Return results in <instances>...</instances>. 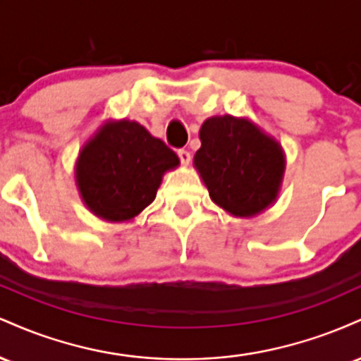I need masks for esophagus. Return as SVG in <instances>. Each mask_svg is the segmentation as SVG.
I'll use <instances>...</instances> for the list:
<instances>
[{
  "mask_svg": "<svg viewBox=\"0 0 361 361\" xmlns=\"http://www.w3.org/2000/svg\"><path fill=\"white\" fill-rule=\"evenodd\" d=\"M178 157H180V161L183 166H188L190 161H192V156H190V152L185 151V149H180V151H178Z\"/></svg>",
  "mask_w": 361,
  "mask_h": 361,
  "instance_id": "1",
  "label": "esophagus"
}]
</instances>
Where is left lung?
<instances>
[{"label":"left lung","mask_w":361,"mask_h":361,"mask_svg":"<svg viewBox=\"0 0 361 361\" xmlns=\"http://www.w3.org/2000/svg\"><path fill=\"white\" fill-rule=\"evenodd\" d=\"M193 166L215 205L234 217H255L275 204L285 152L273 135L246 117L215 115L202 123Z\"/></svg>","instance_id":"8db88e82"}]
</instances>
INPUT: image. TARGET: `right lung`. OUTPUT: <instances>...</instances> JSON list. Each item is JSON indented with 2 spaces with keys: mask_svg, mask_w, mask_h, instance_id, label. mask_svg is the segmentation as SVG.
Segmentation results:
<instances>
[{
  "mask_svg": "<svg viewBox=\"0 0 361 361\" xmlns=\"http://www.w3.org/2000/svg\"><path fill=\"white\" fill-rule=\"evenodd\" d=\"M180 159L135 120H106L78 154L74 176L82 204L105 222H128L154 202L164 173Z\"/></svg>",
  "mask_w": 361,
  "mask_h": 361,
  "instance_id": "1",
  "label": "right lung"
}]
</instances>
